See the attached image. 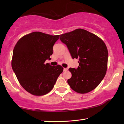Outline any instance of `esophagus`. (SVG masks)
Wrapping results in <instances>:
<instances>
[{"mask_svg":"<svg viewBox=\"0 0 124 124\" xmlns=\"http://www.w3.org/2000/svg\"><path fill=\"white\" fill-rule=\"evenodd\" d=\"M63 71H64V72L67 71H68V68H63Z\"/></svg>","mask_w":124,"mask_h":124,"instance_id":"obj_1","label":"esophagus"}]
</instances>
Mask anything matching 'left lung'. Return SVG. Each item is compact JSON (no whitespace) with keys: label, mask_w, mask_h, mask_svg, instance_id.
<instances>
[{"label":"left lung","mask_w":124,"mask_h":124,"mask_svg":"<svg viewBox=\"0 0 124 124\" xmlns=\"http://www.w3.org/2000/svg\"><path fill=\"white\" fill-rule=\"evenodd\" d=\"M60 40L67 46L72 58H78L77 69L70 68L72 73L67 82L73 91L88 93L96 88L106 75L108 51L99 37L83 29L61 34Z\"/></svg>","instance_id":"obj_1"}]
</instances>
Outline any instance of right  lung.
<instances>
[{"label":"right lung","instance_id":"obj_1","mask_svg":"<svg viewBox=\"0 0 124 124\" xmlns=\"http://www.w3.org/2000/svg\"><path fill=\"white\" fill-rule=\"evenodd\" d=\"M59 37L34 32L22 37L14 48L13 70L21 85L33 95L42 96L50 92L63 71L60 65L44 63L51 59L53 45Z\"/></svg>","mask_w":124,"mask_h":124}]
</instances>
